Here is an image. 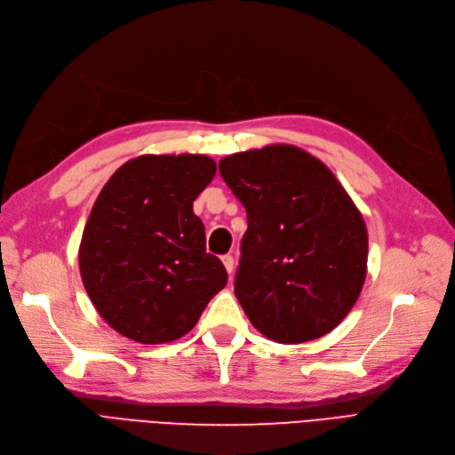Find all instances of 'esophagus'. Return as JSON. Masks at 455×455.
Returning <instances> with one entry per match:
<instances>
[{
  "instance_id": "obj_1",
  "label": "esophagus",
  "mask_w": 455,
  "mask_h": 455,
  "mask_svg": "<svg viewBox=\"0 0 455 455\" xmlns=\"http://www.w3.org/2000/svg\"><path fill=\"white\" fill-rule=\"evenodd\" d=\"M222 263H224V267H226V270H228V275L231 276L233 270H235V259H233V256H222Z\"/></svg>"
}]
</instances>
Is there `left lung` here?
<instances>
[{
	"label": "left lung",
	"instance_id": "1",
	"mask_svg": "<svg viewBox=\"0 0 455 455\" xmlns=\"http://www.w3.org/2000/svg\"><path fill=\"white\" fill-rule=\"evenodd\" d=\"M246 209L235 297L280 343L329 334L355 306L368 267V229L323 162L295 145H267L218 162Z\"/></svg>",
	"mask_w": 455,
	"mask_h": 455
}]
</instances>
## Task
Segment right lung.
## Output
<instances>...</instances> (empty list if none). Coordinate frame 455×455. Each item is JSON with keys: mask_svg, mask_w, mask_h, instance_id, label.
Returning a JSON list of instances; mask_svg holds the SVG:
<instances>
[{"mask_svg": "<svg viewBox=\"0 0 455 455\" xmlns=\"http://www.w3.org/2000/svg\"><path fill=\"white\" fill-rule=\"evenodd\" d=\"M214 173L205 155H141L100 190L78 263L91 302L119 334L148 345L185 336L228 283L192 209Z\"/></svg>", "mask_w": 455, "mask_h": 455, "instance_id": "add662e5", "label": "right lung"}]
</instances>
